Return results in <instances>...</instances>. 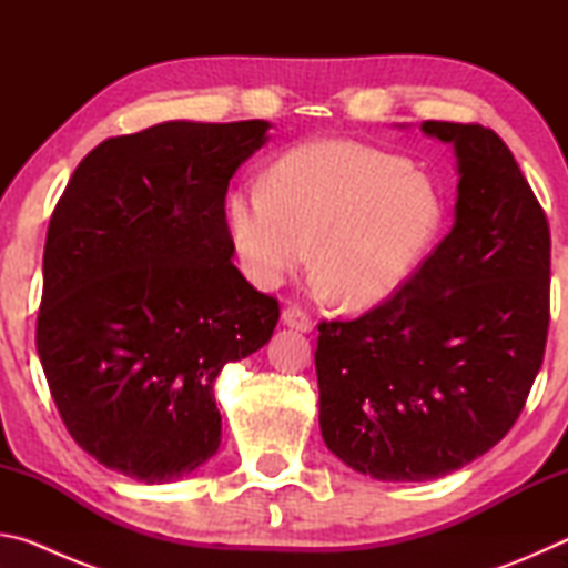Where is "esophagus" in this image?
<instances>
[{
  "label": "esophagus",
  "mask_w": 568,
  "mask_h": 568,
  "mask_svg": "<svg viewBox=\"0 0 568 568\" xmlns=\"http://www.w3.org/2000/svg\"><path fill=\"white\" fill-rule=\"evenodd\" d=\"M283 323L287 325V328L301 331V333H311L313 331V318L303 311V307H297V305H287L285 307V311H283Z\"/></svg>",
  "instance_id": "obj_1"
}]
</instances>
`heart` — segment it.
<instances>
[{"label":"heart","mask_w":568,"mask_h":568,"mask_svg":"<svg viewBox=\"0 0 568 568\" xmlns=\"http://www.w3.org/2000/svg\"><path fill=\"white\" fill-rule=\"evenodd\" d=\"M434 187L406 162L348 140L287 150L263 185L227 195L225 227L245 275L273 287L305 263L351 311L386 303L436 237Z\"/></svg>","instance_id":"obj_1"}]
</instances>
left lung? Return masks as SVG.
<instances>
[{"mask_svg": "<svg viewBox=\"0 0 568 568\" xmlns=\"http://www.w3.org/2000/svg\"><path fill=\"white\" fill-rule=\"evenodd\" d=\"M454 145V227L410 281L355 321L318 325L321 434L378 480H430L501 440L541 368L549 223L511 150L480 124H420Z\"/></svg>", "mask_w": 568, "mask_h": 568, "instance_id": "1", "label": "left lung"}]
</instances>
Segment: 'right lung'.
Returning a JSON list of instances; mask_svg holds the SVG:
<instances>
[{
  "label": "right lung",
  "mask_w": 568,
  "mask_h": 568,
  "mask_svg": "<svg viewBox=\"0 0 568 568\" xmlns=\"http://www.w3.org/2000/svg\"><path fill=\"white\" fill-rule=\"evenodd\" d=\"M271 122H162L100 142L44 243L37 353L70 436L168 484L220 446L215 378L271 341L277 301L230 257L225 195Z\"/></svg>",
  "instance_id": "obj_1"
}]
</instances>
